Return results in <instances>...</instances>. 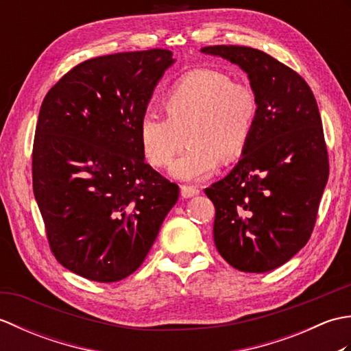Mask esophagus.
Wrapping results in <instances>:
<instances>
[{"mask_svg":"<svg viewBox=\"0 0 351 351\" xmlns=\"http://www.w3.org/2000/svg\"><path fill=\"white\" fill-rule=\"evenodd\" d=\"M200 193L199 189L196 187H191V185H181V196L184 199H190V197H195Z\"/></svg>","mask_w":351,"mask_h":351,"instance_id":"1","label":"esophagus"}]
</instances>
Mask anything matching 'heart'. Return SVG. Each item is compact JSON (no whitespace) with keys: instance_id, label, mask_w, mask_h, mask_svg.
Here are the masks:
<instances>
[{"instance_id":"obj_1","label":"heart","mask_w":351,"mask_h":351,"mask_svg":"<svg viewBox=\"0 0 351 351\" xmlns=\"http://www.w3.org/2000/svg\"><path fill=\"white\" fill-rule=\"evenodd\" d=\"M166 119H140L137 138L145 160L167 167L184 146L190 147L170 169L175 180L197 182L232 161L247 147L258 119V96L247 84L234 83L228 73L195 69L176 81L162 99Z\"/></svg>"}]
</instances>
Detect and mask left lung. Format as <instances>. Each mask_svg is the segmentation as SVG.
Returning <instances> with one entry per match:
<instances>
[{
  "label": "left lung",
  "mask_w": 351,
  "mask_h": 351,
  "mask_svg": "<svg viewBox=\"0 0 351 351\" xmlns=\"http://www.w3.org/2000/svg\"><path fill=\"white\" fill-rule=\"evenodd\" d=\"M200 52L240 66L258 96L241 160L205 189L215 206V247L237 270L271 271L308 243L329 178L317 101L299 73L263 51L215 45Z\"/></svg>",
  "instance_id": "obj_1"
}]
</instances>
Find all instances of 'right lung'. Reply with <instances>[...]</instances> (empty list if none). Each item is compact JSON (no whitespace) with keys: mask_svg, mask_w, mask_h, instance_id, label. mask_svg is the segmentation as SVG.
Masks as SVG:
<instances>
[{"mask_svg":"<svg viewBox=\"0 0 351 351\" xmlns=\"http://www.w3.org/2000/svg\"><path fill=\"white\" fill-rule=\"evenodd\" d=\"M167 49L121 52L75 66L42 102L33 191L58 263L95 282L132 274L180 187L145 161L137 130Z\"/></svg>","mask_w":351,"mask_h":351,"instance_id":"right-lung-1","label":"right lung"}]
</instances>
